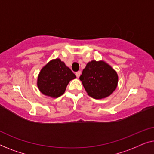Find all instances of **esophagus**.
<instances>
[{"mask_svg":"<svg viewBox=\"0 0 154 154\" xmlns=\"http://www.w3.org/2000/svg\"><path fill=\"white\" fill-rule=\"evenodd\" d=\"M80 75H81V71H78V72H76V76H77V78L79 77Z\"/></svg>","mask_w":154,"mask_h":154,"instance_id":"1","label":"esophagus"}]
</instances>
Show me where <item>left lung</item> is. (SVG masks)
<instances>
[{
    "instance_id": "8db88e82",
    "label": "left lung",
    "mask_w": 154,
    "mask_h": 154,
    "mask_svg": "<svg viewBox=\"0 0 154 154\" xmlns=\"http://www.w3.org/2000/svg\"><path fill=\"white\" fill-rule=\"evenodd\" d=\"M79 79L88 96L103 99L116 90L119 77L116 70L105 61L93 60L86 64Z\"/></svg>"
}]
</instances>
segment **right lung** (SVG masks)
<instances>
[{
	"mask_svg": "<svg viewBox=\"0 0 154 154\" xmlns=\"http://www.w3.org/2000/svg\"><path fill=\"white\" fill-rule=\"evenodd\" d=\"M76 75L60 58L49 61L41 69L38 76L37 85L45 96L56 98L62 96L66 86Z\"/></svg>",
	"mask_w": 154,
	"mask_h": 154,
	"instance_id": "right-lung-1",
	"label": "right lung"
}]
</instances>
